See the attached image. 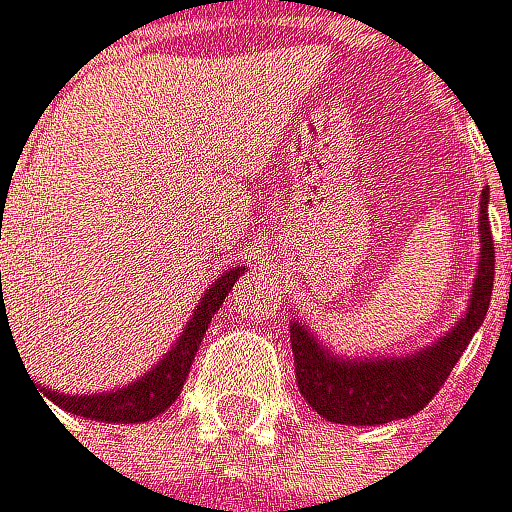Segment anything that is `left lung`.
Segmentation results:
<instances>
[{
  "instance_id": "8db88e82",
  "label": "left lung",
  "mask_w": 512,
  "mask_h": 512,
  "mask_svg": "<svg viewBox=\"0 0 512 512\" xmlns=\"http://www.w3.org/2000/svg\"><path fill=\"white\" fill-rule=\"evenodd\" d=\"M482 258L472 283V299L466 314L415 355L403 359H340L324 343L314 340L305 324H292V359L295 381L305 403L336 425H387L393 418H409L422 412L428 400L444 387L447 374L466 352L475 330L482 327L491 289H494V239L488 223V191H482ZM512 239V226H510ZM512 286V277H510Z\"/></svg>"
}]
</instances>
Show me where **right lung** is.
I'll list each match as a JSON object with an SVG mask.
<instances>
[{
    "label": "right lung",
    "instance_id": "obj_1",
    "mask_svg": "<svg viewBox=\"0 0 512 512\" xmlns=\"http://www.w3.org/2000/svg\"><path fill=\"white\" fill-rule=\"evenodd\" d=\"M242 273H245V267L223 270L220 277L207 286L204 299L198 302V308H194L191 321L185 324L176 346H172L144 377H138L135 384L109 390V393H56L49 387H40L43 406H46V400H53L65 412L84 415V418H90V422H112V425H119V422L122 425L150 422V418H157L160 412H166L172 403H176V396L182 393V384H185V377L191 371L194 352H198L204 333L210 327V318L220 311L223 299L229 295V289L235 286V280H239ZM30 384H34V381H30Z\"/></svg>",
    "mask_w": 512,
    "mask_h": 512
}]
</instances>
